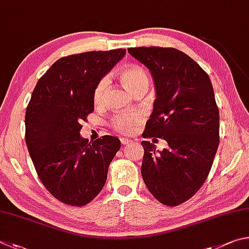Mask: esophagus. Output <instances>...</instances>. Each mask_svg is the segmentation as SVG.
<instances>
[{
	"instance_id": "esophagus-1",
	"label": "esophagus",
	"mask_w": 249,
	"mask_h": 249,
	"mask_svg": "<svg viewBox=\"0 0 249 249\" xmlns=\"http://www.w3.org/2000/svg\"><path fill=\"white\" fill-rule=\"evenodd\" d=\"M120 142H121L122 145H128L131 141H130L129 139H127V138H120Z\"/></svg>"
}]
</instances>
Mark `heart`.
<instances>
[{"label":"heart","instance_id":"1","mask_svg":"<svg viewBox=\"0 0 249 249\" xmlns=\"http://www.w3.org/2000/svg\"><path fill=\"white\" fill-rule=\"evenodd\" d=\"M121 82L124 85L131 91V93H136L139 89H149L150 80L147 73L144 71V69L138 65H129L125 67L120 72L118 73ZM109 85V78L107 76H104L100 78L97 84H96L93 93V100L95 105H98L103 102L105 93ZM142 116L138 112L133 113H125V115H118L112 120V127L119 132L124 134H131L136 131L138 125L141 124Z\"/></svg>","mask_w":249,"mask_h":249}]
</instances>
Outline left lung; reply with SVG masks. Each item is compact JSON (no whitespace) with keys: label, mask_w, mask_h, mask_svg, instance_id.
<instances>
[{"label":"left lung","mask_w":249,"mask_h":249,"mask_svg":"<svg viewBox=\"0 0 249 249\" xmlns=\"http://www.w3.org/2000/svg\"><path fill=\"white\" fill-rule=\"evenodd\" d=\"M128 52L150 70L156 98L143 138H163L167 149L149 141L141 173L160 203L175 207L200 189L219 147L220 118L208 74L195 60L174 48L139 47Z\"/></svg>","instance_id":"obj_1"}]
</instances>
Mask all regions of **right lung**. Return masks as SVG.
Wrapping results in <instances>:
<instances>
[{
  "label": "right lung",
  "mask_w": 249,
  "mask_h": 249,
  "mask_svg": "<svg viewBox=\"0 0 249 249\" xmlns=\"http://www.w3.org/2000/svg\"><path fill=\"white\" fill-rule=\"evenodd\" d=\"M124 54L117 49L63 56L39 78L26 109V144L38 177L69 206H85L100 193L120 149L116 137L90 143L80 131L94 111L96 84Z\"/></svg>",
  "instance_id": "right-lung-1"
}]
</instances>
